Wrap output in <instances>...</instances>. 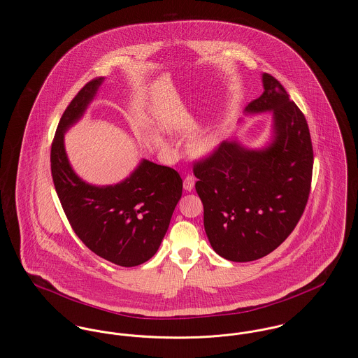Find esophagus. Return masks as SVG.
I'll return each instance as SVG.
<instances>
[{
    "label": "esophagus",
    "instance_id": "1",
    "mask_svg": "<svg viewBox=\"0 0 358 358\" xmlns=\"http://www.w3.org/2000/svg\"><path fill=\"white\" fill-rule=\"evenodd\" d=\"M194 183H196V178L194 176H186L183 180V189L186 192H192L194 189Z\"/></svg>",
    "mask_w": 358,
    "mask_h": 358
}]
</instances>
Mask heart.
Returning <instances> with one entry per match:
<instances>
[{"label":"heart","mask_w":358,"mask_h":358,"mask_svg":"<svg viewBox=\"0 0 358 358\" xmlns=\"http://www.w3.org/2000/svg\"><path fill=\"white\" fill-rule=\"evenodd\" d=\"M220 136L216 131H209V132H203L197 136L193 138L190 143V149L196 155H206L210 153L217 145H219ZM159 145H162V139H157Z\"/></svg>","instance_id":"1"}]
</instances>
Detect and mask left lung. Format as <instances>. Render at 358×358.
I'll return each instance as SVG.
<instances>
[{"instance_id":"obj_1","label":"left lung","mask_w":358,"mask_h":358,"mask_svg":"<svg viewBox=\"0 0 358 358\" xmlns=\"http://www.w3.org/2000/svg\"><path fill=\"white\" fill-rule=\"evenodd\" d=\"M263 94L245 108L271 111L273 135L262 149L226 141L194 164L210 247L231 262L273 252L298 224L310 194L313 146L306 118L284 87L262 74Z\"/></svg>"}]
</instances>
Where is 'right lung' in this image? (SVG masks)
<instances>
[{
	"mask_svg": "<svg viewBox=\"0 0 358 358\" xmlns=\"http://www.w3.org/2000/svg\"><path fill=\"white\" fill-rule=\"evenodd\" d=\"M103 81L99 77L85 84L64 110L52 142V179L78 238L103 259L134 267L158 251L182 197L183 182L175 169L149 159H142L127 179L110 186H94L74 172L64 134L84 115Z\"/></svg>",
	"mask_w": 358,
	"mask_h": 358,
	"instance_id": "obj_1",
	"label": "right lung"
}]
</instances>
